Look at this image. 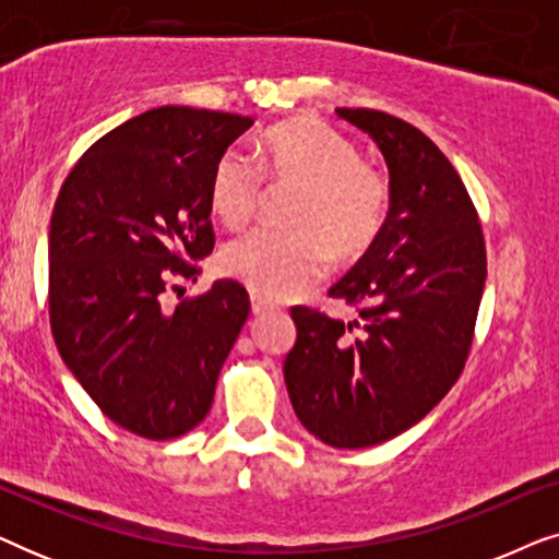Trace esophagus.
Instances as JSON below:
<instances>
[{
    "label": "esophagus",
    "mask_w": 559,
    "mask_h": 559,
    "mask_svg": "<svg viewBox=\"0 0 559 559\" xmlns=\"http://www.w3.org/2000/svg\"><path fill=\"white\" fill-rule=\"evenodd\" d=\"M274 310V305L270 302V300H264L262 295H251V312H254V316H266V312H272Z\"/></svg>",
    "instance_id": "obj_1"
}]
</instances>
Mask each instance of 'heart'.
Returning a JSON list of instances; mask_svg holds the SVG:
<instances>
[{
  "label": "heart",
  "instance_id": "b5f03b06",
  "mask_svg": "<svg viewBox=\"0 0 559 559\" xmlns=\"http://www.w3.org/2000/svg\"><path fill=\"white\" fill-rule=\"evenodd\" d=\"M264 178L297 186L287 221L293 228L257 226L221 251L228 277L264 297L300 295L335 259H358L373 247L389 216L392 190L379 170L361 163L348 136L325 121L295 119L272 127L254 152L226 150L211 175V205L228 226L251 218Z\"/></svg>",
  "mask_w": 559,
  "mask_h": 559
}]
</instances>
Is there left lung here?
<instances>
[{
  "label": "left lung",
  "instance_id": "8db88e82",
  "mask_svg": "<svg viewBox=\"0 0 559 559\" xmlns=\"http://www.w3.org/2000/svg\"><path fill=\"white\" fill-rule=\"evenodd\" d=\"M377 142L389 216L373 247L328 295L348 323L293 308L289 402L333 448H369L417 425L461 377L486 285V243L461 175L417 127L373 109H335Z\"/></svg>",
  "mask_w": 559,
  "mask_h": 559
}]
</instances>
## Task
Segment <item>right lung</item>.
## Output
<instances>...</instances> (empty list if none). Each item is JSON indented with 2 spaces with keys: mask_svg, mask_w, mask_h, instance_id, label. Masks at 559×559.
Returning a JSON list of instances; mask_svg holds the SVG:
<instances>
[{
  "mask_svg": "<svg viewBox=\"0 0 559 559\" xmlns=\"http://www.w3.org/2000/svg\"><path fill=\"white\" fill-rule=\"evenodd\" d=\"M254 119L159 106L104 134L50 218V328L68 369L111 423L173 440L209 415L249 318L239 282L165 308L213 251L211 175Z\"/></svg>",
  "mask_w": 559,
  "mask_h": 559,
  "instance_id": "add662e5",
  "label": "right lung"
}]
</instances>
